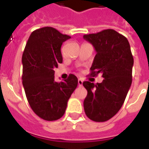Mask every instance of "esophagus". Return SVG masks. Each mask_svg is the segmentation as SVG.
Listing matches in <instances>:
<instances>
[{
    "instance_id": "obj_1",
    "label": "esophagus",
    "mask_w": 149,
    "mask_h": 149,
    "mask_svg": "<svg viewBox=\"0 0 149 149\" xmlns=\"http://www.w3.org/2000/svg\"><path fill=\"white\" fill-rule=\"evenodd\" d=\"M82 84H83V80L82 79H78V85L82 86Z\"/></svg>"
}]
</instances>
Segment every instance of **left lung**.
<instances>
[{
    "label": "left lung",
    "instance_id": "obj_1",
    "mask_svg": "<svg viewBox=\"0 0 149 149\" xmlns=\"http://www.w3.org/2000/svg\"><path fill=\"white\" fill-rule=\"evenodd\" d=\"M97 52L91 75L102 74L101 83L84 81L87 97L84 109L88 118L96 122L106 121L120 109L132 84L133 56L128 40L113 29L84 35Z\"/></svg>",
    "mask_w": 149,
    "mask_h": 149
}]
</instances>
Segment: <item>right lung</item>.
<instances>
[{
    "label": "right lung",
    "instance_id": "1",
    "mask_svg": "<svg viewBox=\"0 0 149 149\" xmlns=\"http://www.w3.org/2000/svg\"><path fill=\"white\" fill-rule=\"evenodd\" d=\"M69 38L54 28H41L31 33L22 55V84L29 104L39 117L49 121L63 116L78 84L73 74L60 83L54 81V68L63 61L61 48Z\"/></svg>",
    "mask_w": 149,
    "mask_h": 149
}]
</instances>
